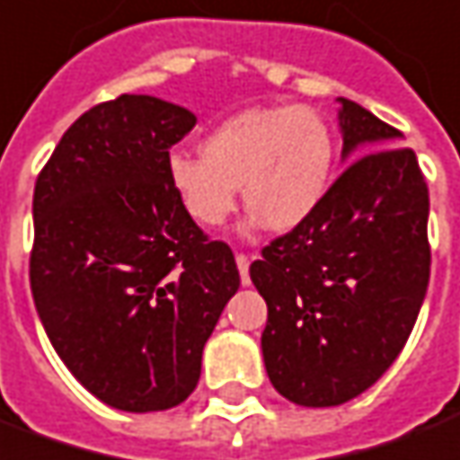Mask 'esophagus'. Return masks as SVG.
I'll use <instances>...</instances> for the list:
<instances>
[{
    "instance_id": "obj_1",
    "label": "esophagus",
    "mask_w": 460,
    "mask_h": 460,
    "mask_svg": "<svg viewBox=\"0 0 460 460\" xmlns=\"http://www.w3.org/2000/svg\"><path fill=\"white\" fill-rule=\"evenodd\" d=\"M235 262H237V270H240V279H243V285H250V275H247V270H250V257L243 255V252H237Z\"/></svg>"
}]
</instances>
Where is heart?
Wrapping results in <instances>:
<instances>
[{"label":"heart","instance_id":"obj_1","mask_svg":"<svg viewBox=\"0 0 460 460\" xmlns=\"http://www.w3.org/2000/svg\"><path fill=\"white\" fill-rule=\"evenodd\" d=\"M200 153H172L165 172L203 227H220L235 213L243 185L250 223L289 233L314 217L334 172L332 128L309 106L240 111L205 136Z\"/></svg>","mask_w":460,"mask_h":460}]
</instances>
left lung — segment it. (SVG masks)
I'll return each mask as SVG.
<instances>
[{"instance_id":"1","label":"left lung","mask_w":460,"mask_h":460,"mask_svg":"<svg viewBox=\"0 0 460 460\" xmlns=\"http://www.w3.org/2000/svg\"><path fill=\"white\" fill-rule=\"evenodd\" d=\"M337 101L341 158L351 163L314 217L250 265L267 302V376L312 409L349 402L392 367L431 272L429 188L416 153L371 111Z\"/></svg>"}]
</instances>
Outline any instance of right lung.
<instances>
[{
  "mask_svg": "<svg viewBox=\"0 0 460 460\" xmlns=\"http://www.w3.org/2000/svg\"><path fill=\"white\" fill-rule=\"evenodd\" d=\"M195 116L123 93L71 123L34 188L31 295L68 371L133 413L183 403L227 299L233 250L185 213L165 172Z\"/></svg>",
  "mask_w": 460,
  "mask_h": 460,
  "instance_id": "1",
  "label": "right lung"
}]
</instances>
